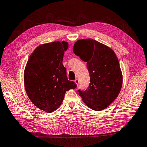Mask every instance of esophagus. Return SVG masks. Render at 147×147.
<instances>
[{"label":"esophagus","instance_id":"1","mask_svg":"<svg viewBox=\"0 0 147 147\" xmlns=\"http://www.w3.org/2000/svg\"><path fill=\"white\" fill-rule=\"evenodd\" d=\"M74 82L75 83V84H77V86H78V83H79V80H78V78H76V79L75 80Z\"/></svg>","mask_w":147,"mask_h":147}]
</instances>
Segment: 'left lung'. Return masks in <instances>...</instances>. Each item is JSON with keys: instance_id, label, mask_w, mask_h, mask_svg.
Instances as JSON below:
<instances>
[{"instance_id": "1", "label": "left lung", "mask_w": 147, "mask_h": 147, "mask_svg": "<svg viewBox=\"0 0 147 147\" xmlns=\"http://www.w3.org/2000/svg\"><path fill=\"white\" fill-rule=\"evenodd\" d=\"M74 54L87 63L90 84L85 91L78 90L83 102L91 109H106L118 97L122 85V74L115 52L92 38L78 40Z\"/></svg>"}]
</instances>
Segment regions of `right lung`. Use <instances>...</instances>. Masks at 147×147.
I'll use <instances>...</instances> for the list:
<instances>
[{
  "mask_svg": "<svg viewBox=\"0 0 147 147\" xmlns=\"http://www.w3.org/2000/svg\"><path fill=\"white\" fill-rule=\"evenodd\" d=\"M68 43L54 42L39 45L29 56L25 68L24 85L28 98L34 105L47 113L59 107L66 92L77 85L69 81L63 66Z\"/></svg>",
  "mask_w": 147,
  "mask_h": 147,
  "instance_id": "add662e5",
  "label": "right lung"
}]
</instances>
